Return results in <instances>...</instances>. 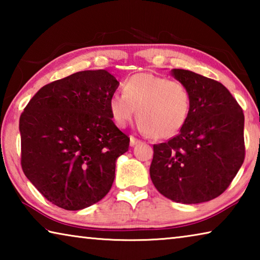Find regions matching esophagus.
Here are the masks:
<instances>
[{"instance_id":"1","label":"esophagus","mask_w":260,"mask_h":260,"mask_svg":"<svg viewBox=\"0 0 260 260\" xmlns=\"http://www.w3.org/2000/svg\"><path fill=\"white\" fill-rule=\"evenodd\" d=\"M141 141L139 140V139H136L135 136H131L129 138V144H131V147H134V146H136V144L138 143H140Z\"/></svg>"}]
</instances>
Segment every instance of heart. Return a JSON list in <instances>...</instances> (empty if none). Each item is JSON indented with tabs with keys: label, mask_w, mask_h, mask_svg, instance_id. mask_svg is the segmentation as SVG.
<instances>
[{
	"label": "heart",
	"mask_w": 260,
	"mask_h": 260,
	"mask_svg": "<svg viewBox=\"0 0 260 260\" xmlns=\"http://www.w3.org/2000/svg\"><path fill=\"white\" fill-rule=\"evenodd\" d=\"M112 120L127 126L138 110L139 126L155 139L177 135L188 121L191 95L179 81L151 73H138L124 82V94L114 93L109 100Z\"/></svg>",
	"instance_id": "obj_1"
}]
</instances>
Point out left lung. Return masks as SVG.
<instances>
[{
  "mask_svg": "<svg viewBox=\"0 0 260 260\" xmlns=\"http://www.w3.org/2000/svg\"><path fill=\"white\" fill-rule=\"evenodd\" d=\"M171 74L191 95L188 121L180 133L153 146L152 183L161 195L199 204L226 190L244 160V114L230 90L188 70Z\"/></svg>",
  "mask_w": 260,
  "mask_h": 260,
  "instance_id": "left-lung-1",
  "label": "left lung"
}]
</instances>
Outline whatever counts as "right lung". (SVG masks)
Here are the masks:
<instances>
[{"label": "right lung", "mask_w": 260, "mask_h": 260, "mask_svg": "<svg viewBox=\"0 0 260 260\" xmlns=\"http://www.w3.org/2000/svg\"><path fill=\"white\" fill-rule=\"evenodd\" d=\"M118 86L105 70L77 72L43 86L21 113V167L52 204L82 210L111 189L129 147L109 109Z\"/></svg>", "instance_id": "1"}]
</instances>
